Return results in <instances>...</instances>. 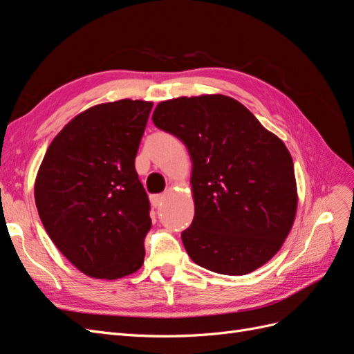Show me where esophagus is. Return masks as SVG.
I'll return each mask as SVG.
<instances>
[{
	"instance_id": "esophagus-1",
	"label": "esophagus",
	"mask_w": 354,
	"mask_h": 354,
	"mask_svg": "<svg viewBox=\"0 0 354 354\" xmlns=\"http://www.w3.org/2000/svg\"><path fill=\"white\" fill-rule=\"evenodd\" d=\"M164 199H165V195H152V196H151V202H152V205H153L155 208H159L160 205H162Z\"/></svg>"
}]
</instances>
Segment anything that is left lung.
Masks as SVG:
<instances>
[{
	"mask_svg": "<svg viewBox=\"0 0 354 354\" xmlns=\"http://www.w3.org/2000/svg\"><path fill=\"white\" fill-rule=\"evenodd\" d=\"M152 121L192 158L195 217L181 233L190 259L230 276L269 261L291 232L298 203L294 162L281 138L223 94L160 102Z\"/></svg>",
	"mask_w": 354,
	"mask_h": 354,
	"instance_id": "obj_1",
	"label": "left lung"
}]
</instances>
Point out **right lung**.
I'll use <instances>...</instances> for the list:
<instances>
[{
    "instance_id": "obj_1",
    "label": "right lung",
    "mask_w": 354,
    "mask_h": 354,
    "mask_svg": "<svg viewBox=\"0 0 354 354\" xmlns=\"http://www.w3.org/2000/svg\"><path fill=\"white\" fill-rule=\"evenodd\" d=\"M153 103L95 104L53 138L35 178L46 232L80 272L120 279L140 269L152 226L136 155Z\"/></svg>"
}]
</instances>
